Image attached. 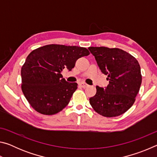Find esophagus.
<instances>
[{"instance_id":"obj_1","label":"esophagus","mask_w":157,"mask_h":157,"mask_svg":"<svg viewBox=\"0 0 157 157\" xmlns=\"http://www.w3.org/2000/svg\"><path fill=\"white\" fill-rule=\"evenodd\" d=\"M79 85L81 87H82V88H86L87 86H89V85L86 83H85V82H80V83L79 84Z\"/></svg>"}]
</instances>
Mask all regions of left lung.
<instances>
[{
  "label": "left lung",
  "instance_id": "8db88e82",
  "mask_svg": "<svg viewBox=\"0 0 157 157\" xmlns=\"http://www.w3.org/2000/svg\"><path fill=\"white\" fill-rule=\"evenodd\" d=\"M109 84L104 89L96 86V94L89 99L100 115L111 118L121 115L136 100L142 82L139 62L123 50L107 47H89Z\"/></svg>",
  "mask_w": 157,
  "mask_h": 157
}]
</instances>
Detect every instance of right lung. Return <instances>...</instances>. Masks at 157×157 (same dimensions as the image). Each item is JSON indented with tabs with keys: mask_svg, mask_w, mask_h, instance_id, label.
<instances>
[{
	"mask_svg": "<svg viewBox=\"0 0 157 157\" xmlns=\"http://www.w3.org/2000/svg\"><path fill=\"white\" fill-rule=\"evenodd\" d=\"M90 54L85 48L50 44L28 55L21 68V89L31 107L44 115H53L64 109L78 89L61 74L70 71L79 58Z\"/></svg>",
	"mask_w": 157,
	"mask_h": 157,
	"instance_id": "1",
	"label": "right lung"
}]
</instances>
